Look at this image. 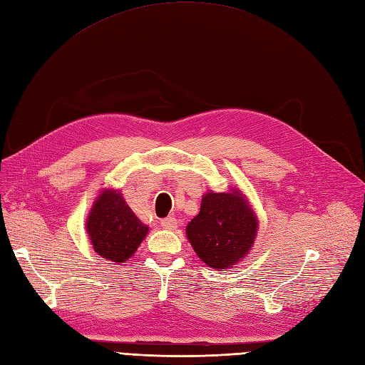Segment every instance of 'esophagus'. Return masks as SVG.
<instances>
[{"instance_id":"1","label":"esophagus","mask_w":365,"mask_h":365,"mask_svg":"<svg viewBox=\"0 0 365 365\" xmlns=\"http://www.w3.org/2000/svg\"><path fill=\"white\" fill-rule=\"evenodd\" d=\"M160 226H162L163 229H167V230H174L175 227H178V220H175L174 217L163 218V220L160 221Z\"/></svg>"}]
</instances>
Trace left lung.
I'll return each mask as SVG.
<instances>
[{
  "label": "left lung",
  "mask_w": 365,
  "mask_h": 365,
  "mask_svg": "<svg viewBox=\"0 0 365 365\" xmlns=\"http://www.w3.org/2000/svg\"><path fill=\"white\" fill-rule=\"evenodd\" d=\"M257 220L237 190L209 191L200 212L186 227L187 240L200 259L215 269L237 264L255 241Z\"/></svg>",
  "instance_id": "obj_1"
}]
</instances>
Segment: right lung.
I'll return each mask as SVG.
<instances>
[{"label":"right lung","mask_w":365,"mask_h":365,"mask_svg":"<svg viewBox=\"0 0 365 365\" xmlns=\"http://www.w3.org/2000/svg\"><path fill=\"white\" fill-rule=\"evenodd\" d=\"M93 250L104 259L124 262L143 242L148 227L139 221L118 191H104L88 217Z\"/></svg>","instance_id":"obj_1"}]
</instances>
